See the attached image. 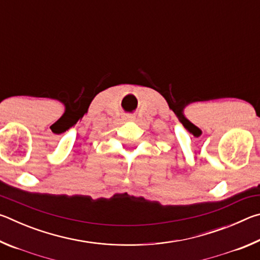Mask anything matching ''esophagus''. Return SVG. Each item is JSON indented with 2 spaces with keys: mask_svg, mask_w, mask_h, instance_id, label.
<instances>
[{
  "mask_svg": "<svg viewBox=\"0 0 260 260\" xmlns=\"http://www.w3.org/2000/svg\"><path fill=\"white\" fill-rule=\"evenodd\" d=\"M124 119H125V120H127V121H132V120H134V119H135V117L133 116V114H125V116H124Z\"/></svg>",
  "mask_w": 260,
  "mask_h": 260,
  "instance_id": "34e87169",
  "label": "esophagus"
}]
</instances>
